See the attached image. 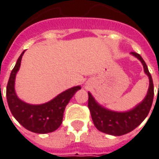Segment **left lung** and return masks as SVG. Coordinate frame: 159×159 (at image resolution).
Instances as JSON below:
<instances>
[{
	"label": "left lung",
	"instance_id": "1",
	"mask_svg": "<svg viewBox=\"0 0 159 159\" xmlns=\"http://www.w3.org/2000/svg\"><path fill=\"white\" fill-rule=\"evenodd\" d=\"M131 54L142 62L143 65L144 72L148 75L150 80L149 90L143 101L128 111L117 112L110 111L100 105L89 92L88 105L94 125L99 131L108 134L119 136L133 131L146 119L152 105L154 97V86L147 64L139 54L135 52H132Z\"/></svg>",
	"mask_w": 159,
	"mask_h": 159
}]
</instances>
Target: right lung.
<instances>
[{
    "mask_svg": "<svg viewBox=\"0 0 159 159\" xmlns=\"http://www.w3.org/2000/svg\"><path fill=\"white\" fill-rule=\"evenodd\" d=\"M24 53L25 51L22 52L17 59L7 85L6 96L9 110L18 123L25 129L36 134L51 133L61 125L65 107L74 94L81 88L77 86L67 89L51 101L43 104L34 105L21 101L16 94L15 79L20 68Z\"/></svg>",
    "mask_w": 159,
    "mask_h": 159,
    "instance_id": "obj_1",
    "label": "right lung"
}]
</instances>
